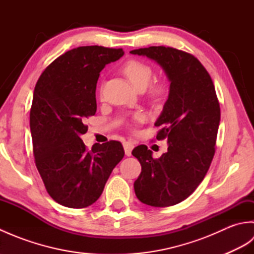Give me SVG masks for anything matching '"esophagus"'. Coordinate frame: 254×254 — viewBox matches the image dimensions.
Masks as SVG:
<instances>
[{"instance_id": "34e87169", "label": "esophagus", "mask_w": 254, "mask_h": 254, "mask_svg": "<svg viewBox=\"0 0 254 254\" xmlns=\"http://www.w3.org/2000/svg\"><path fill=\"white\" fill-rule=\"evenodd\" d=\"M123 147H124V152H126L127 156L132 155V149L134 148V144L132 142H124Z\"/></svg>"}]
</instances>
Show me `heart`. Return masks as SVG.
I'll return each instance as SVG.
<instances>
[{"mask_svg": "<svg viewBox=\"0 0 254 254\" xmlns=\"http://www.w3.org/2000/svg\"><path fill=\"white\" fill-rule=\"evenodd\" d=\"M122 71L130 80L131 84L136 89H145L152 79L154 71L147 63L139 60H130L123 65ZM168 93V85L165 82H155L150 85L148 94L153 99H161ZM145 119L142 112H136L133 115L134 122H142Z\"/></svg>", "mask_w": 254, "mask_h": 254, "instance_id": "heart-1", "label": "heart"}]
</instances>
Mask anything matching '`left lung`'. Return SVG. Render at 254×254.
Wrapping results in <instances>:
<instances>
[{
	"instance_id": "8db88e82",
	"label": "left lung",
	"mask_w": 254,
	"mask_h": 254,
	"mask_svg": "<svg viewBox=\"0 0 254 254\" xmlns=\"http://www.w3.org/2000/svg\"><path fill=\"white\" fill-rule=\"evenodd\" d=\"M131 53L157 62L170 80L169 97L155 123L156 138L168 141V152L155 159L146 145L133 149L142 166L134 190L144 204L171 206L190 196L207 174L220 121L218 98L206 68L190 53L164 46Z\"/></svg>"
}]
</instances>
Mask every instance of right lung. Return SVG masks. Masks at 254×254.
<instances>
[{
	"instance_id": "right-lung-1",
	"label": "right lung",
	"mask_w": 254,
	"mask_h": 254,
	"mask_svg": "<svg viewBox=\"0 0 254 254\" xmlns=\"http://www.w3.org/2000/svg\"><path fill=\"white\" fill-rule=\"evenodd\" d=\"M123 53L121 48H75L50 63L36 84L30 108L32 153L47 192L63 206L84 208L95 203L124 156L118 141L88 149L80 138L87 132L86 119L97 110L99 73Z\"/></svg>"
}]
</instances>
